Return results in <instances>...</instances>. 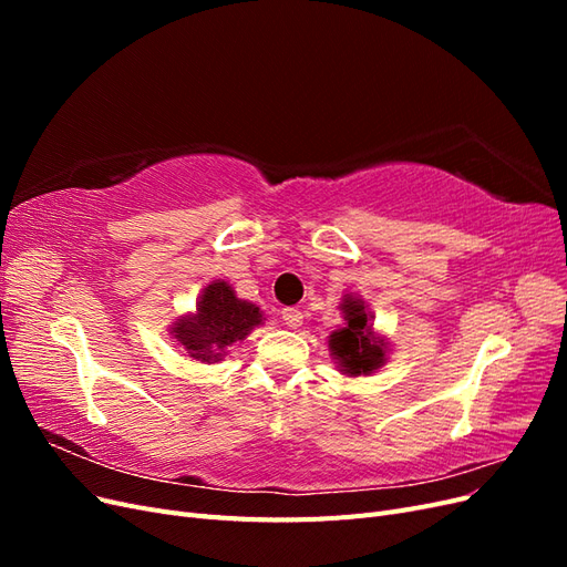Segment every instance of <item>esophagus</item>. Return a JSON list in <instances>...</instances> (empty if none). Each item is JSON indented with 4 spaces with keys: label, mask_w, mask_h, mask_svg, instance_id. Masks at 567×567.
<instances>
[{
    "label": "esophagus",
    "mask_w": 567,
    "mask_h": 567,
    "mask_svg": "<svg viewBox=\"0 0 567 567\" xmlns=\"http://www.w3.org/2000/svg\"><path fill=\"white\" fill-rule=\"evenodd\" d=\"M281 319L286 326H290V329H298V326L302 323V312L298 310V307H284Z\"/></svg>",
    "instance_id": "obj_1"
}]
</instances>
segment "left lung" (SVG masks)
I'll use <instances>...</instances> for the list:
<instances>
[{
  "label": "left lung",
  "instance_id": "8db88e82",
  "mask_svg": "<svg viewBox=\"0 0 567 567\" xmlns=\"http://www.w3.org/2000/svg\"><path fill=\"white\" fill-rule=\"evenodd\" d=\"M342 312H346L348 326L340 331L331 333L329 348L331 354H336L340 371L350 375H369L385 362V342L375 338L371 331V319L364 312V305L357 300H346L342 305Z\"/></svg>",
  "mask_w": 567,
  "mask_h": 567
}]
</instances>
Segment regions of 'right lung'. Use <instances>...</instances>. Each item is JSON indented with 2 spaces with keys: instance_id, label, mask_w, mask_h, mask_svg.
<instances>
[{
  "instance_id": "add662e5",
  "label": "right lung",
  "mask_w": 567,
  "mask_h": 567,
  "mask_svg": "<svg viewBox=\"0 0 567 567\" xmlns=\"http://www.w3.org/2000/svg\"><path fill=\"white\" fill-rule=\"evenodd\" d=\"M260 323V307L238 300L227 281H213L203 290L196 315L182 317L173 336L196 362L215 364L231 342L244 340Z\"/></svg>"
}]
</instances>
